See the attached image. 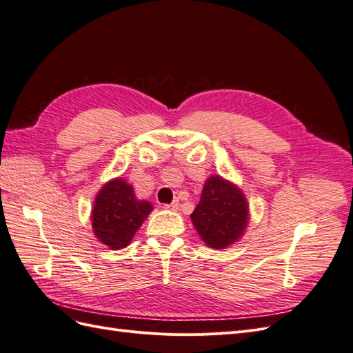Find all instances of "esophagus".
Here are the masks:
<instances>
[{
    "label": "esophagus",
    "instance_id": "1",
    "mask_svg": "<svg viewBox=\"0 0 353 353\" xmlns=\"http://www.w3.org/2000/svg\"><path fill=\"white\" fill-rule=\"evenodd\" d=\"M165 209L178 210V209H179V200H174L172 203H169V205H165Z\"/></svg>",
    "mask_w": 353,
    "mask_h": 353
}]
</instances>
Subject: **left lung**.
I'll use <instances>...</instances> for the list:
<instances>
[{"instance_id":"1","label":"left lung","mask_w":353,"mask_h":353,"mask_svg":"<svg viewBox=\"0 0 353 353\" xmlns=\"http://www.w3.org/2000/svg\"><path fill=\"white\" fill-rule=\"evenodd\" d=\"M248 216L241 191L221 176H210L191 221L203 241L213 249H223L241 237Z\"/></svg>"}]
</instances>
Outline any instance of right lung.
Segmentation results:
<instances>
[{"label": "right lung", "instance_id": "add662e5", "mask_svg": "<svg viewBox=\"0 0 353 353\" xmlns=\"http://www.w3.org/2000/svg\"><path fill=\"white\" fill-rule=\"evenodd\" d=\"M145 200H137L134 190L122 179L105 184L95 199L92 228L95 236L110 249H123L152 212Z\"/></svg>", "mask_w": 353, "mask_h": 353}]
</instances>
